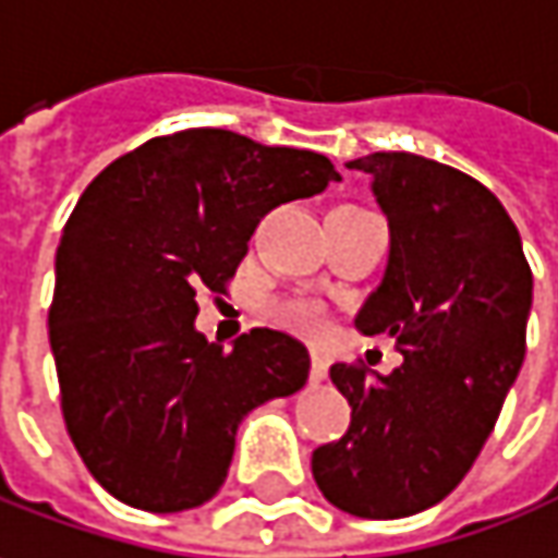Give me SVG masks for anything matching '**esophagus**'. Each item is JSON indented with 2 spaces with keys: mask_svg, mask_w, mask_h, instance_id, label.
<instances>
[{
  "mask_svg": "<svg viewBox=\"0 0 558 558\" xmlns=\"http://www.w3.org/2000/svg\"><path fill=\"white\" fill-rule=\"evenodd\" d=\"M327 368H330V362H327L325 355L312 352V368H308V377H312V384H322V380H327Z\"/></svg>",
  "mask_w": 558,
  "mask_h": 558,
  "instance_id": "obj_1",
  "label": "esophagus"
}]
</instances>
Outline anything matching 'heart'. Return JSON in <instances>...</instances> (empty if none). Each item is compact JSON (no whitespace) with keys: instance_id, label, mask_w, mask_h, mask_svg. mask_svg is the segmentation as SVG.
<instances>
[{"instance_id":"heart-1","label":"heart","mask_w":558,"mask_h":558,"mask_svg":"<svg viewBox=\"0 0 558 558\" xmlns=\"http://www.w3.org/2000/svg\"><path fill=\"white\" fill-rule=\"evenodd\" d=\"M268 318L290 333H300L305 340H322L330 330V315L312 296H280L268 305Z\"/></svg>"}]
</instances>
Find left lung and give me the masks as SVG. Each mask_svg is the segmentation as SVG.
<instances>
[{"mask_svg": "<svg viewBox=\"0 0 558 558\" xmlns=\"http://www.w3.org/2000/svg\"><path fill=\"white\" fill-rule=\"evenodd\" d=\"M350 168L372 174L390 225L387 271L355 327L393 337L402 365H330L352 422L312 452V474L350 515L405 519L452 494L490 437L524 362L534 278L519 228L484 183L412 153Z\"/></svg>", "mask_w": 558, "mask_h": 558, "instance_id": "8db88e82", "label": "left lung"}]
</instances>
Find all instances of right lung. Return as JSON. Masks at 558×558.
Instances as JSON below:
<instances>
[{"mask_svg": "<svg viewBox=\"0 0 558 558\" xmlns=\"http://www.w3.org/2000/svg\"><path fill=\"white\" fill-rule=\"evenodd\" d=\"M330 181L318 153L190 128L86 186L56 253L49 343L71 444L111 497L146 512L203 506L243 415L303 387L300 340L253 327L233 350L208 343L196 293H228L258 221Z\"/></svg>", "mask_w": 558, "mask_h": 558, "instance_id": "1", "label": "right lung"}]
</instances>
